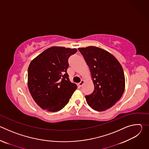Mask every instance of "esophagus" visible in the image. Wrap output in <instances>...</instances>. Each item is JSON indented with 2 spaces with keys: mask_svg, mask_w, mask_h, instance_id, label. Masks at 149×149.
Instances as JSON below:
<instances>
[{
  "mask_svg": "<svg viewBox=\"0 0 149 149\" xmlns=\"http://www.w3.org/2000/svg\"><path fill=\"white\" fill-rule=\"evenodd\" d=\"M84 80H81V82H79V83H78V86H79V87H81L82 85L84 84Z\"/></svg>",
  "mask_w": 149,
  "mask_h": 149,
  "instance_id": "1",
  "label": "esophagus"
}]
</instances>
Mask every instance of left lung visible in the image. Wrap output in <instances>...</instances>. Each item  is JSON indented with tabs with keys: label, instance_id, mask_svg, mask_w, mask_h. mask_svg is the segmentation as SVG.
<instances>
[{
	"label": "left lung",
	"instance_id": "8db88e82",
	"mask_svg": "<svg viewBox=\"0 0 149 149\" xmlns=\"http://www.w3.org/2000/svg\"><path fill=\"white\" fill-rule=\"evenodd\" d=\"M90 68L94 90L86 98L94 110L102 111L111 108L121 98L125 88L123 68L110 53L96 47L79 48Z\"/></svg>",
	"mask_w": 149,
	"mask_h": 149
}]
</instances>
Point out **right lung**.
Instances as JSON below:
<instances>
[{
  "label": "right lung",
  "instance_id": "right-lung-1",
  "mask_svg": "<svg viewBox=\"0 0 149 149\" xmlns=\"http://www.w3.org/2000/svg\"><path fill=\"white\" fill-rule=\"evenodd\" d=\"M75 48L52 47L30 63L28 70L29 92L42 109L55 112L65 107L77 88L67 74L69 57Z\"/></svg>",
  "mask_w": 149,
  "mask_h": 149
}]
</instances>
